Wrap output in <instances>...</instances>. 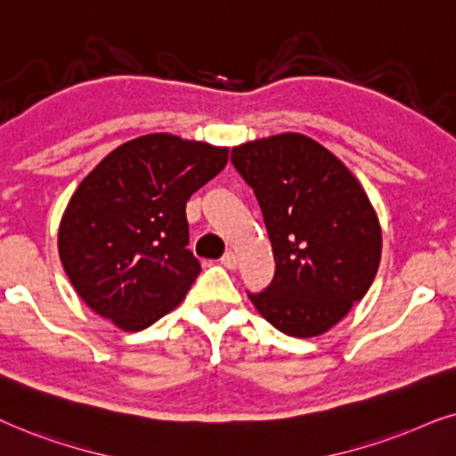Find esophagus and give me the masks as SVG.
<instances>
[{
	"label": "esophagus",
	"mask_w": 456,
	"mask_h": 456,
	"mask_svg": "<svg viewBox=\"0 0 456 456\" xmlns=\"http://www.w3.org/2000/svg\"><path fill=\"white\" fill-rule=\"evenodd\" d=\"M221 265L224 266V269H235V266H238V256H235L233 252H227L224 254V256L221 258Z\"/></svg>",
	"instance_id": "1"
}]
</instances>
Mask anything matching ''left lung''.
I'll list each match as a JSON object with an SVG mask.
<instances>
[{
    "label": "left lung",
    "instance_id": "obj_1",
    "mask_svg": "<svg viewBox=\"0 0 456 456\" xmlns=\"http://www.w3.org/2000/svg\"><path fill=\"white\" fill-rule=\"evenodd\" d=\"M232 162L254 190L275 256L271 285L248 298L285 336L330 331L379 269L381 227L367 191L302 133L235 145Z\"/></svg>",
    "mask_w": 456,
    "mask_h": 456
}]
</instances>
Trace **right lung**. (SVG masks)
I'll list each match as a JSON object with an SVG mask.
<instances>
[{
	"mask_svg": "<svg viewBox=\"0 0 456 456\" xmlns=\"http://www.w3.org/2000/svg\"><path fill=\"white\" fill-rule=\"evenodd\" d=\"M229 148L150 133L112 150L78 183L58 229L72 288L118 330L142 331L196 281L185 204L223 171Z\"/></svg>",
	"mask_w": 456,
	"mask_h": 456,
	"instance_id": "1",
	"label": "right lung"
}]
</instances>
